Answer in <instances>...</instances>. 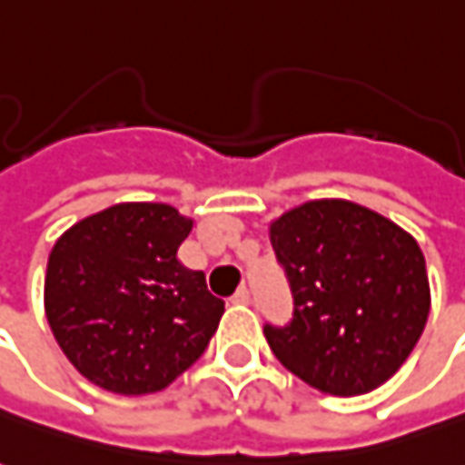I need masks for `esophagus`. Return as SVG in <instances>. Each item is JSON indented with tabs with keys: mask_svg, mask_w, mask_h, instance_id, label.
<instances>
[{
	"mask_svg": "<svg viewBox=\"0 0 465 465\" xmlns=\"http://www.w3.org/2000/svg\"><path fill=\"white\" fill-rule=\"evenodd\" d=\"M232 302H233V304H242V307H246V304L252 302V294H249V289H246V287L239 289V292H236V294L232 297Z\"/></svg>",
	"mask_w": 465,
	"mask_h": 465,
	"instance_id": "1",
	"label": "esophagus"
}]
</instances>
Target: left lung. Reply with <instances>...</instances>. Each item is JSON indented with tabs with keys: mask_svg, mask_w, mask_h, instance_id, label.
I'll return each instance as SVG.
<instances>
[{
	"mask_svg": "<svg viewBox=\"0 0 465 465\" xmlns=\"http://www.w3.org/2000/svg\"><path fill=\"white\" fill-rule=\"evenodd\" d=\"M294 294L289 327L266 324L277 360L327 395H362L401 370L430 312L425 256L378 211L317 199L269 223Z\"/></svg>",
	"mask_w": 465,
	"mask_h": 465,
	"instance_id": "obj_1",
	"label": "left lung"
}]
</instances>
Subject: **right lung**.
Here are the masks:
<instances>
[{
  "mask_svg": "<svg viewBox=\"0 0 465 465\" xmlns=\"http://www.w3.org/2000/svg\"><path fill=\"white\" fill-rule=\"evenodd\" d=\"M193 229L168 203L125 201L73 223L54 242L45 314L74 370L118 395L168 388L209 345L223 300L178 262Z\"/></svg>",
  "mask_w": 465,
  "mask_h": 465,
  "instance_id": "right-lung-1",
  "label": "right lung"
}]
</instances>
